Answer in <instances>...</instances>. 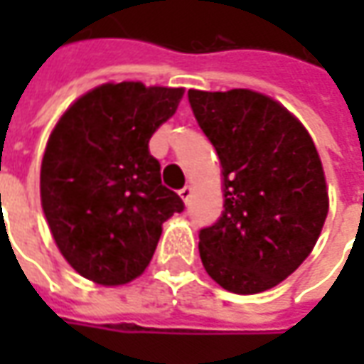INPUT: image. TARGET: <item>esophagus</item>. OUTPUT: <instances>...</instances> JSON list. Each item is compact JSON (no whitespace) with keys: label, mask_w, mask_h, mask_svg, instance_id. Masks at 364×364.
<instances>
[{"label":"esophagus","mask_w":364,"mask_h":364,"mask_svg":"<svg viewBox=\"0 0 364 364\" xmlns=\"http://www.w3.org/2000/svg\"><path fill=\"white\" fill-rule=\"evenodd\" d=\"M191 195H193V187H191V185H185V187L179 191V197H181L185 203H189Z\"/></svg>","instance_id":"34e87169"}]
</instances>
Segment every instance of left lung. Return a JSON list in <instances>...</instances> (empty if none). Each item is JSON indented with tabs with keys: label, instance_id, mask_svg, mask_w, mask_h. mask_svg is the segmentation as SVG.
<instances>
[{
	"label": "left lung",
	"instance_id": "8db88e82",
	"mask_svg": "<svg viewBox=\"0 0 364 364\" xmlns=\"http://www.w3.org/2000/svg\"><path fill=\"white\" fill-rule=\"evenodd\" d=\"M187 97L224 175V213L198 232L203 265L230 292L273 289L310 255L328 216L316 146L271 97L250 90Z\"/></svg>",
	"mask_w": 364,
	"mask_h": 364
}]
</instances>
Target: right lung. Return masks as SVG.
<instances>
[{"label": "right lung", "mask_w": 364, "mask_h": 364, "mask_svg": "<svg viewBox=\"0 0 364 364\" xmlns=\"http://www.w3.org/2000/svg\"><path fill=\"white\" fill-rule=\"evenodd\" d=\"M183 90L105 83L80 97L52 130L41 167V200L54 242L77 273L124 284L148 267L161 224L183 213L161 185L150 138Z\"/></svg>", "instance_id": "obj_1"}]
</instances>
